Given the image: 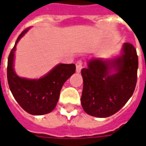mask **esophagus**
<instances>
[{"instance_id":"1","label":"esophagus","mask_w":146,"mask_h":146,"mask_svg":"<svg viewBox=\"0 0 146 146\" xmlns=\"http://www.w3.org/2000/svg\"><path fill=\"white\" fill-rule=\"evenodd\" d=\"M83 67V61L82 60H78L76 62V70L77 73H80V70L82 69Z\"/></svg>"}]
</instances>
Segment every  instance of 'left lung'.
<instances>
[{
    "mask_svg": "<svg viewBox=\"0 0 146 146\" xmlns=\"http://www.w3.org/2000/svg\"><path fill=\"white\" fill-rule=\"evenodd\" d=\"M138 58L130 43L123 45L122 54L113 60L92 58L81 70L84 80L81 105L95 117L117 113L131 97L137 83Z\"/></svg>",
    "mask_w": 146,
    "mask_h": 146,
    "instance_id": "1",
    "label": "left lung"
}]
</instances>
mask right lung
Instances as JSON below:
<instances>
[{
  "instance_id": "right-lung-1",
  "label": "right lung",
  "mask_w": 146,
  "mask_h": 146,
  "mask_svg": "<svg viewBox=\"0 0 146 146\" xmlns=\"http://www.w3.org/2000/svg\"><path fill=\"white\" fill-rule=\"evenodd\" d=\"M26 29L18 37L8 59L7 77L9 88L15 100L26 112L32 115H44L54 110L64 83L76 71L75 64H58L40 79L22 78L13 69L18 41L27 33Z\"/></svg>"
}]
</instances>
